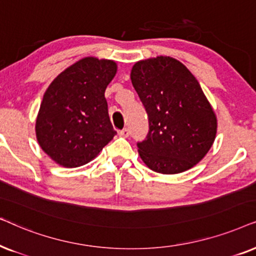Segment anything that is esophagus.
<instances>
[{
    "mask_svg": "<svg viewBox=\"0 0 256 256\" xmlns=\"http://www.w3.org/2000/svg\"><path fill=\"white\" fill-rule=\"evenodd\" d=\"M119 134V136H122V137H128V136H130V130H128V128H122V130H120L118 132Z\"/></svg>",
    "mask_w": 256,
    "mask_h": 256,
    "instance_id": "esophagus-1",
    "label": "esophagus"
}]
</instances>
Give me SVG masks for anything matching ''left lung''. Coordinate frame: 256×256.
Instances as JSON below:
<instances>
[{
	"instance_id": "8db88e82",
	"label": "left lung",
	"mask_w": 256,
	"mask_h": 256,
	"mask_svg": "<svg viewBox=\"0 0 256 256\" xmlns=\"http://www.w3.org/2000/svg\"><path fill=\"white\" fill-rule=\"evenodd\" d=\"M131 80L148 118V132L137 142L152 171L176 174L193 168L213 145L216 117L190 70L172 57L137 62Z\"/></svg>"
}]
</instances>
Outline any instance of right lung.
<instances>
[{
  "instance_id": "obj_1",
  "label": "right lung",
  "mask_w": 256,
  "mask_h": 256,
  "mask_svg": "<svg viewBox=\"0 0 256 256\" xmlns=\"http://www.w3.org/2000/svg\"><path fill=\"white\" fill-rule=\"evenodd\" d=\"M116 71L114 60L86 57L60 74L46 88L36 136L43 151L57 164L69 168L85 165L117 134L104 96Z\"/></svg>"
}]
</instances>
